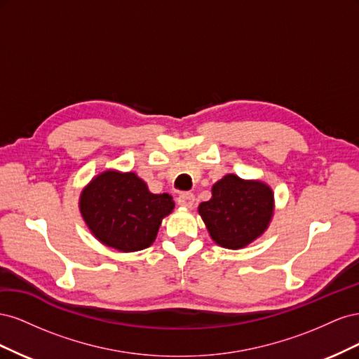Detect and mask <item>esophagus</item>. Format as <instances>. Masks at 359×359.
Wrapping results in <instances>:
<instances>
[{
  "instance_id": "esophagus-1",
  "label": "esophagus",
  "mask_w": 359,
  "mask_h": 359,
  "mask_svg": "<svg viewBox=\"0 0 359 359\" xmlns=\"http://www.w3.org/2000/svg\"><path fill=\"white\" fill-rule=\"evenodd\" d=\"M177 202L180 206H186V208H191L194 203V194L193 193H181L177 198Z\"/></svg>"
}]
</instances>
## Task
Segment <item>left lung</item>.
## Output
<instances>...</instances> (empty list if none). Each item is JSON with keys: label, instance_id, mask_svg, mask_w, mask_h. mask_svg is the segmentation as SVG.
Returning <instances> with one entry per match:
<instances>
[{"label": "left lung", "instance_id": "1", "mask_svg": "<svg viewBox=\"0 0 359 359\" xmlns=\"http://www.w3.org/2000/svg\"><path fill=\"white\" fill-rule=\"evenodd\" d=\"M211 191L212 198L199 205V214L215 244L238 250L266 231L274 212V193L268 184L229 173Z\"/></svg>", "mask_w": 359, "mask_h": 359}]
</instances>
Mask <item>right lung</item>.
Masks as SVG:
<instances>
[{
    "mask_svg": "<svg viewBox=\"0 0 359 359\" xmlns=\"http://www.w3.org/2000/svg\"><path fill=\"white\" fill-rule=\"evenodd\" d=\"M168 193L154 194L135 172L104 170L94 177L79 199L91 233L106 247L123 253L154 243L161 220L173 210Z\"/></svg>",
    "mask_w": 359,
    "mask_h": 359,
    "instance_id": "1",
    "label": "right lung"
}]
</instances>
